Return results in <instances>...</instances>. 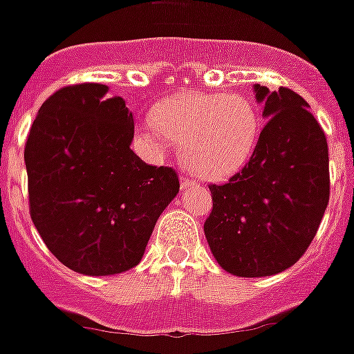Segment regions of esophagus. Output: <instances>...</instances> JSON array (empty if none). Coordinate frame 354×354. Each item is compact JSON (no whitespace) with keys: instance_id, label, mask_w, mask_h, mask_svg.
Returning <instances> with one entry per match:
<instances>
[{"instance_id":"obj_1","label":"esophagus","mask_w":354,"mask_h":354,"mask_svg":"<svg viewBox=\"0 0 354 354\" xmlns=\"http://www.w3.org/2000/svg\"><path fill=\"white\" fill-rule=\"evenodd\" d=\"M196 185V180L194 178H189V176H182V187L185 189V187H192Z\"/></svg>"}]
</instances>
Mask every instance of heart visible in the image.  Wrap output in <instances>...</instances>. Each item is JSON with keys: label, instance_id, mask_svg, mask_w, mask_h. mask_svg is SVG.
<instances>
[{"label": "heart", "instance_id": "heart-1", "mask_svg": "<svg viewBox=\"0 0 354 354\" xmlns=\"http://www.w3.org/2000/svg\"><path fill=\"white\" fill-rule=\"evenodd\" d=\"M260 112L251 97L225 93H187L154 111L140 125L154 152L180 145L182 162L203 180L225 178L251 158L260 136Z\"/></svg>", "mask_w": 354, "mask_h": 354}]
</instances>
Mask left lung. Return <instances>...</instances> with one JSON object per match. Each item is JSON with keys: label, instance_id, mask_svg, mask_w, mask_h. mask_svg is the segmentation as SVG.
<instances>
[{"label": "left lung", "instance_id": "obj_1", "mask_svg": "<svg viewBox=\"0 0 354 354\" xmlns=\"http://www.w3.org/2000/svg\"><path fill=\"white\" fill-rule=\"evenodd\" d=\"M267 118L249 162L211 183L203 223L216 261L236 277H271L297 263L329 203V151L307 102L287 87L254 85Z\"/></svg>", "mask_w": 354, "mask_h": 354}]
</instances>
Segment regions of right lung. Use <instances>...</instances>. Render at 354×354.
<instances>
[{
  "label": "right lung",
  "mask_w": 354,
  "mask_h": 354,
  "mask_svg": "<svg viewBox=\"0 0 354 354\" xmlns=\"http://www.w3.org/2000/svg\"><path fill=\"white\" fill-rule=\"evenodd\" d=\"M132 138V112L102 83L62 87L30 127L28 211L48 251L73 271L105 277L138 266L180 191L176 171L143 162Z\"/></svg>",
  "instance_id": "1"
}]
</instances>
